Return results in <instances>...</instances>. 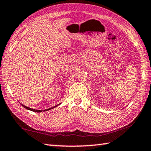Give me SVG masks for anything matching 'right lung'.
Segmentation results:
<instances>
[{"mask_svg":"<svg viewBox=\"0 0 151 151\" xmlns=\"http://www.w3.org/2000/svg\"><path fill=\"white\" fill-rule=\"evenodd\" d=\"M21 104V106H22L23 107H25V109H28V110H30V111H34V112H42V110L34 109L30 108V107H27V106H24V105H23L22 104ZM60 104H58V105H56V106H55L52 107H50V108H49V109H45V110H44V111H47V110H50V109H53V108H54V107H57V106H59Z\"/></svg>","mask_w":151,"mask_h":151,"instance_id":"1","label":"right lung"}]
</instances>
